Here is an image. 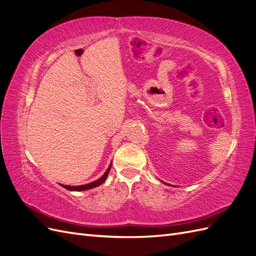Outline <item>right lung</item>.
Segmentation results:
<instances>
[{"label": "right lung", "mask_w": 256, "mask_h": 256, "mask_svg": "<svg viewBox=\"0 0 256 256\" xmlns=\"http://www.w3.org/2000/svg\"><path fill=\"white\" fill-rule=\"evenodd\" d=\"M111 170V164L109 166V168L106 170V172L99 178V180L92 182L90 184H83V186H66V184H62V187H64L65 189L67 190H70V191H83V190H88V189H92V188H95V187H98V186L102 184L108 177V174H109Z\"/></svg>", "instance_id": "obj_1"}]
</instances>
